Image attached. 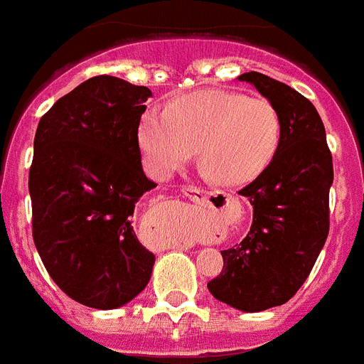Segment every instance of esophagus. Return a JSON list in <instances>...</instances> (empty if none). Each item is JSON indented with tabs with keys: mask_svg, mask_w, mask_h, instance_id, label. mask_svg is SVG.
I'll return each mask as SVG.
<instances>
[{
	"mask_svg": "<svg viewBox=\"0 0 364 364\" xmlns=\"http://www.w3.org/2000/svg\"><path fill=\"white\" fill-rule=\"evenodd\" d=\"M183 194H185V196H187L188 200L194 203H208V200H209L208 192L202 191V188L194 187V185H185V187H183ZM191 247H192L191 241H179V243H177L173 249L188 250Z\"/></svg>",
	"mask_w": 364,
	"mask_h": 364,
	"instance_id": "esophagus-1",
	"label": "esophagus"
}]
</instances>
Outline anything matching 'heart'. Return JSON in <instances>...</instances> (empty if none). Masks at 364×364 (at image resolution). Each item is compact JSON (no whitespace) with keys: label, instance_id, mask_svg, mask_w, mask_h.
Listing matches in <instances>:
<instances>
[{"label":"heart","instance_id":"obj_1","mask_svg":"<svg viewBox=\"0 0 364 364\" xmlns=\"http://www.w3.org/2000/svg\"><path fill=\"white\" fill-rule=\"evenodd\" d=\"M282 140V117L267 99L220 90L194 91L149 108L138 123L147 170L166 179L191 161L198 147L203 173L224 185H241L264 173Z\"/></svg>","mask_w":364,"mask_h":364}]
</instances>
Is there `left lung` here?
<instances>
[{"mask_svg": "<svg viewBox=\"0 0 364 364\" xmlns=\"http://www.w3.org/2000/svg\"><path fill=\"white\" fill-rule=\"evenodd\" d=\"M239 80L277 106L282 140L267 170L239 191L254 209L252 226L241 243L220 250L224 267L208 288L233 309L262 312L294 297L326 245L333 156L309 99L262 73Z\"/></svg>", "mask_w": 364, "mask_h": 364, "instance_id": "left-lung-1", "label": "left lung"}]
</instances>
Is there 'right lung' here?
<instances>
[{
  "label": "right lung",
  "instance_id": "right-lung-1",
  "mask_svg": "<svg viewBox=\"0 0 364 364\" xmlns=\"http://www.w3.org/2000/svg\"><path fill=\"white\" fill-rule=\"evenodd\" d=\"M151 91L93 76L41 117L29 168L33 241L55 284L82 305H127L151 279L155 256L132 215L156 187L141 168L138 123Z\"/></svg>",
  "mask_w": 364,
  "mask_h": 364
}]
</instances>
